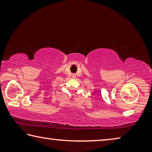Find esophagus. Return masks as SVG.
I'll use <instances>...</instances> for the list:
<instances>
[{
	"mask_svg": "<svg viewBox=\"0 0 152 152\" xmlns=\"http://www.w3.org/2000/svg\"><path fill=\"white\" fill-rule=\"evenodd\" d=\"M72 76L73 78H76V75H75V74H72Z\"/></svg>",
	"mask_w": 152,
	"mask_h": 152,
	"instance_id": "obj_1",
	"label": "esophagus"
}]
</instances>
